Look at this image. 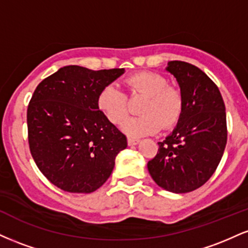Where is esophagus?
<instances>
[{"label":"esophagus","mask_w":248,"mask_h":248,"mask_svg":"<svg viewBox=\"0 0 248 248\" xmlns=\"http://www.w3.org/2000/svg\"><path fill=\"white\" fill-rule=\"evenodd\" d=\"M127 142H128V146H136V144H138L139 142H140V140H139V139H132V138H128Z\"/></svg>","instance_id":"34e87169"}]
</instances>
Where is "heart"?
I'll list each match as a JSON object with an SVG mask.
<instances>
[{
  "mask_svg": "<svg viewBox=\"0 0 248 248\" xmlns=\"http://www.w3.org/2000/svg\"><path fill=\"white\" fill-rule=\"evenodd\" d=\"M124 84L132 94L146 95L142 102V115L129 118L122 124V130L129 138L150 135L163 128L177 124L183 109V99L177 88L169 86V80L156 72H139L128 77ZM99 110L108 121L121 124L128 113L127 95L115 84L106 85L96 98Z\"/></svg>",
  "mask_w": 248,
  "mask_h": 248,
  "instance_id": "heart-1",
  "label": "heart"
}]
</instances>
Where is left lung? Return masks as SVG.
I'll return each instance as SVG.
<instances>
[{"mask_svg": "<svg viewBox=\"0 0 248 248\" xmlns=\"http://www.w3.org/2000/svg\"><path fill=\"white\" fill-rule=\"evenodd\" d=\"M166 71L178 82L183 109L172 132L158 142L148 171L162 189L186 193L205 184L223 157L226 113L218 87L197 66L172 61Z\"/></svg>", "mask_w": 248, "mask_h": 248, "instance_id": "obj_1", "label": "left lung"}]
</instances>
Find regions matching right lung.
<instances>
[{"instance_id": "1", "label": "right lung", "mask_w": 248, "mask_h": 248, "mask_svg": "<svg viewBox=\"0 0 248 248\" xmlns=\"http://www.w3.org/2000/svg\"><path fill=\"white\" fill-rule=\"evenodd\" d=\"M124 69L93 71L78 65L59 69L37 86L28 107L33 161L52 184L91 193L109 178L127 139L96 105L101 88Z\"/></svg>"}]
</instances>
